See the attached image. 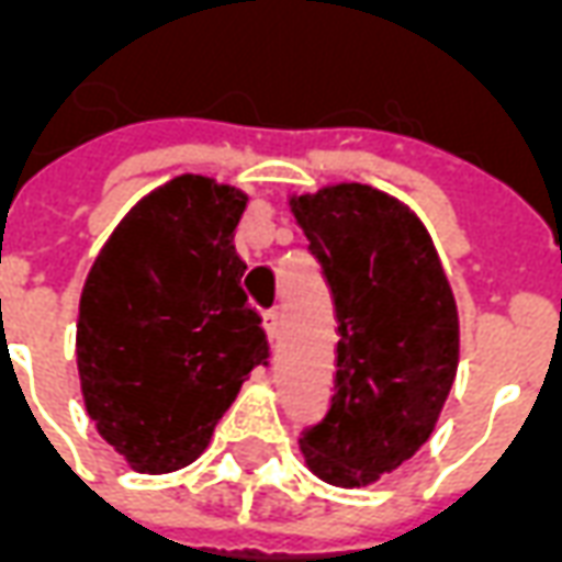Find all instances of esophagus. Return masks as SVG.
<instances>
[{
    "mask_svg": "<svg viewBox=\"0 0 562 562\" xmlns=\"http://www.w3.org/2000/svg\"><path fill=\"white\" fill-rule=\"evenodd\" d=\"M261 328H265V334H268L270 342H277V337H280V328H282L280 310H268V313H265V318H261Z\"/></svg>",
    "mask_w": 562,
    "mask_h": 562,
    "instance_id": "obj_1",
    "label": "esophagus"
}]
</instances>
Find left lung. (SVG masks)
Segmentation results:
<instances>
[{
    "mask_svg": "<svg viewBox=\"0 0 562 562\" xmlns=\"http://www.w3.org/2000/svg\"><path fill=\"white\" fill-rule=\"evenodd\" d=\"M289 207L340 334L330 409L301 434V454L322 482L364 487L434 434L458 373V304L424 222L389 192L334 183Z\"/></svg>",
    "mask_w": 562,
    "mask_h": 562,
    "instance_id": "obj_1",
    "label": "left lung"
}]
</instances>
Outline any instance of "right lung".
Masks as SVG:
<instances>
[{
    "mask_svg": "<svg viewBox=\"0 0 562 562\" xmlns=\"http://www.w3.org/2000/svg\"><path fill=\"white\" fill-rule=\"evenodd\" d=\"M246 192L201 173L153 189L92 261L78 310L87 415L135 472L201 458L252 367L261 318L240 289L234 228Z\"/></svg>",
    "mask_w": 562,
    "mask_h": 562,
    "instance_id": "1",
    "label": "right lung"
}]
</instances>
